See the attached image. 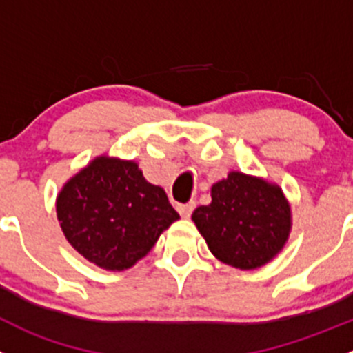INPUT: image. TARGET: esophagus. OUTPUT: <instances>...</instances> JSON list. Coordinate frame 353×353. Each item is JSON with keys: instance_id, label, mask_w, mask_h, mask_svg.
Wrapping results in <instances>:
<instances>
[{"instance_id": "34e87169", "label": "esophagus", "mask_w": 353, "mask_h": 353, "mask_svg": "<svg viewBox=\"0 0 353 353\" xmlns=\"http://www.w3.org/2000/svg\"><path fill=\"white\" fill-rule=\"evenodd\" d=\"M194 207H196V203L194 201H190V203H184V205H177V210H179V214L183 215V217H190L191 212L194 210Z\"/></svg>"}]
</instances>
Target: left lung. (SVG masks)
I'll use <instances>...</instances> for the list:
<instances>
[{"instance_id": "left-lung-1", "label": "left lung", "mask_w": 353, "mask_h": 353, "mask_svg": "<svg viewBox=\"0 0 353 353\" xmlns=\"http://www.w3.org/2000/svg\"><path fill=\"white\" fill-rule=\"evenodd\" d=\"M210 196V203L198 207L191 219L215 259L252 271L285 248L292 207L278 184L231 170L212 184Z\"/></svg>"}]
</instances>
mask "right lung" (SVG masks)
Segmentation results:
<instances>
[{
  "instance_id": "right-lung-1",
  "label": "right lung",
  "mask_w": 353,
  "mask_h": 353,
  "mask_svg": "<svg viewBox=\"0 0 353 353\" xmlns=\"http://www.w3.org/2000/svg\"><path fill=\"white\" fill-rule=\"evenodd\" d=\"M57 217L85 260L105 271H125L148 255L179 214L134 160L100 155L61 186Z\"/></svg>"
}]
</instances>
